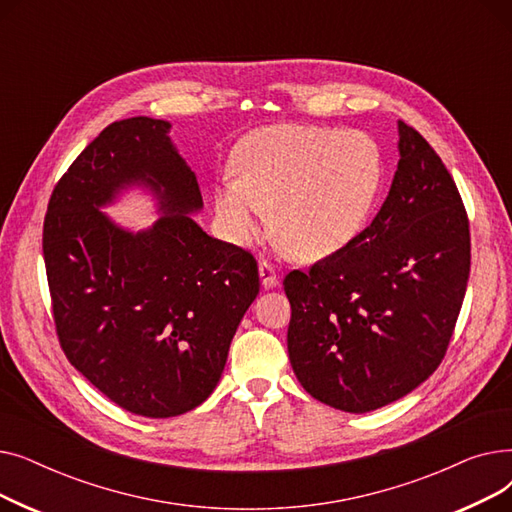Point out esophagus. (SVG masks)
<instances>
[{"mask_svg":"<svg viewBox=\"0 0 512 512\" xmlns=\"http://www.w3.org/2000/svg\"><path fill=\"white\" fill-rule=\"evenodd\" d=\"M259 278H261L263 288H274L278 284V272L272 265V261H267V259L259 261Z\"/></svg>","mask_w":512,"mask_h":512,"instance_id":"esophagus-1","label":"esophagus"}]
</instances>
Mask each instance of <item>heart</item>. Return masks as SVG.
I'll use <instances>...</instances> for the list:
<instances>
[{
  "mask_svg": "<svg viewBox=\"0 0 512 512\" xmlns=\"http://www.w3.org/2000/svg\"><path fill=\"white\" fill-rule=\"evenodd\" d=\"M236 178L215 191V211L236 240H249L274 207V230L305 261L344 249L365 226L382 186V155L359 130L278 124L234 153Z\"/></svg>",
  "mask_w": 512,
  "mask_h": 512,
  "instance_id": "b5f03b06",
  "label": "heart"
}]
</instances>
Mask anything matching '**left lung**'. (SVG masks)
<instances>
[{
  "instance_id": "obj_1",
  "label": "left lung",
  "mask_w": 512,
  "mask_h": 512,
  "mask_svg": "<svg viewBox=\"0 0 512 512\" xmlns=\"http://www.w3.org/2000/svg\"><path fill=\"white\" fill-rule=\"evenodd\" d=\"M398 134V168L373 222L309 272L284 278L294 375L346 413L390 405L438 369L471 270L459 188L413 126L398 122Z\"/></svg>"
}]
</instances>
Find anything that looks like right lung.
<instances>
[{"label":"right lung","instance_id":"right-lung-1","mask_svg":"<svg viewBox=\"0 0 512 512\" xmlns=\"http://www.w3.org/2000/svg\"><path fill=\"white\" fill-rule=\"evenodd\" d=\"M168 130L147 116L103 128L58 180L43 222L64 355L118 407L155 419L199 407L218 386L259 294L255 257L188 215L203 199ZM130 183H147L167 211L137 235L98 211Z\"/></svg>","mask_w":512,"mask_h":512}]
</instances>
